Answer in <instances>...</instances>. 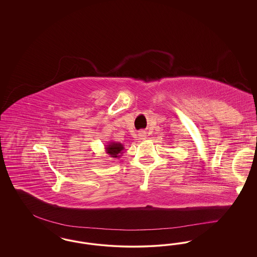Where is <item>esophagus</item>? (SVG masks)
Here are the masks:
<instances>
[{
    "mask_svg": "<svg viewBox=\"0 0 257 257\" xmlns=\"http://www.w3.org/2000/svg\"><path fill=\"white\" fill-rule=\"evenodd\" d=\"M138 136H139V139H140V140L145 141V140L147 139V132H146V131H140Z\"/></svg>",
    "mask_w": 257,
    "mask_h": 257,
    "instance_id": "34e87169",
    "label": "esophagus"
}]
</instances>
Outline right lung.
Segmentation results:
<instances>
[{
  "label": "right lung",
  "instance_id": "add662e5",
  "mask_svg": "<svg viewBox=\"0 0 257 257\" xmlns=\"http://www.w3.org/2000/svg\"><path fill=\"white\" fill-rule=\"evenodd\" d=\"M123 149L124 146L117 142H109V144L105 147V151L110 156V158L115 159H118L122 155Z\"/></svg>",
  "mask_w": 257,
  "mask_h": 257
}]
</instances>
